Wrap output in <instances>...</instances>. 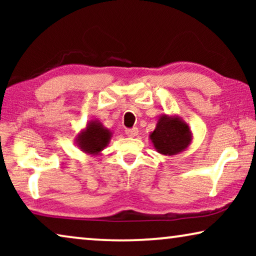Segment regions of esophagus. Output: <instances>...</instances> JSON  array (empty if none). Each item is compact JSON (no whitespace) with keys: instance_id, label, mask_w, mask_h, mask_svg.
Instances as JSON below:
<instances>
[{"instance_id":"1","label":"esophagus","mask_w":256,"mask_h":256,"mask_svg":"<svg viewBox=\"0 0 256 256\" xmlns=\"http://www.w3.org/2000/svg\"><path fill=\"white\" fill-rule=\"evenodd\" d=\"M126 134H127L128 136H130V138H135V136L138 135V129L136 127L126 129Z\"/></svg>"}]
</instances>
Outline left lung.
I'll return each instance as SVG.
<instances>
[{"label": "left lung", "mask_w": 256, "mask_h": 256, "mask_svg": "<svg viewBox=\"0 0 256 256\" xmlns=\"http://www.w3.org/2000/svg\"><path fill=\"white\" fill-rule=\"evenodd\" d=\"M192 132L188 124L178 115H160L155 130L150 132L156 152L164 156L177 155L190 146Z\"/></svg>", "instance_id": "8db88e82"}]
</instances>
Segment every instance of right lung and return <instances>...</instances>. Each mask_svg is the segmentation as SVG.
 Returning <instances> with one entry per match:
<instances>
[{"label": "right lung", "instance_id": "add662e5", "mask_svg": "<svg viewBox=\"0 0 256 256\" xmlns=\"http://www.w3.org/2000/svg\"><path fill=\"white\" fill-rule=\"evenodd\" d=\"M112 132L110 129L104 127L99 120L94 118L86 124L85 128L82 129L76 136V144L87 155L99 156L102 150L110 144Z\"/></svg>", "mask_w": 256, "mask_h": 256}]
</instances>
